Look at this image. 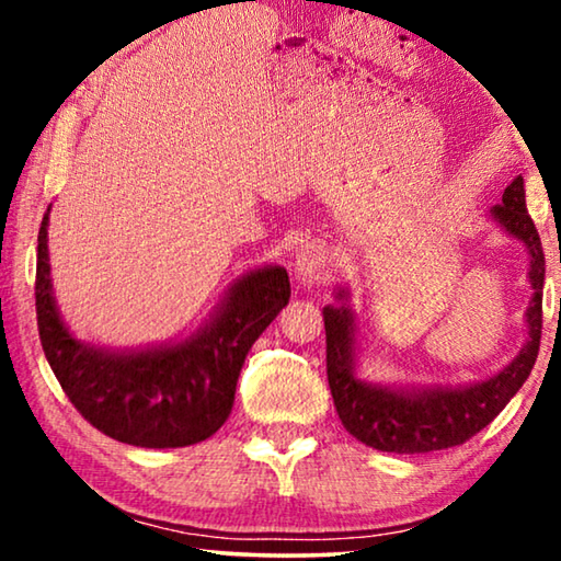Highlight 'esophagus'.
Listing matches in <instances>:
<instances>
[{"label": "esophagus", "mask_w": 561, "mask_h": 561, "mask_svg": "<svg viewBox=\"0 0 561 561\" xmlns=\"http://www.w3.org/2000/svg\"><path fill=\"white\" fill-rule=\"evenodd\" d=\"M294 274H297L301 287L317 284L321 279V274H324V247L317 242L301 244L297 257H294Z\"/></svg>", "instance_id": "34e87169"}]
</instances>
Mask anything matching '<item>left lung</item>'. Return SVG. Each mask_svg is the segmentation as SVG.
Here are the masks:
<instances>
[{"mask_svg": "<svg viewBox=\"0 0 561 561\" xmlns=\"http://www.w3.org/2000/svg\"><path fill=\"white\" fill-rule=\"evenodd\" d=\"M492 220L529 250V284L535 294L527 307V344L500 374L470 386H381L356 376V321L348 291L339 289V304L324 307L327 376L344 428L368 448L415 455L462 445L495 421L537 360L542 339L545 252L525 203V180L505 187Z\"/></svg>", "mask_w": 561, "mask_h": 561, "instance_id": "1", "label": "left lung"}]
</instances>
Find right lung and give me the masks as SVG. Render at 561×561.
Instances as JSON below:
<instances>
[{
  "mask_svg": "<svg viewBox=\"0 0 561 561\" xmlns=\"http://www.w3.org/2000/svg\"><path fill=\"white\" fill-rule=\"evenodd\" d=\"M49 210L36 247V324L44 356L76 411L113 440L185 448L220 431L234 403L247 351L289 301L284 267L237 279L210 324L178 344L108 351L83 344L61 321L51 291Z\"/></svg>",
  "mask_w": 561,
  "mask_h": 561,
  "instance_id": "obj_1",
  "label": "right lung"
}]
</instances>
